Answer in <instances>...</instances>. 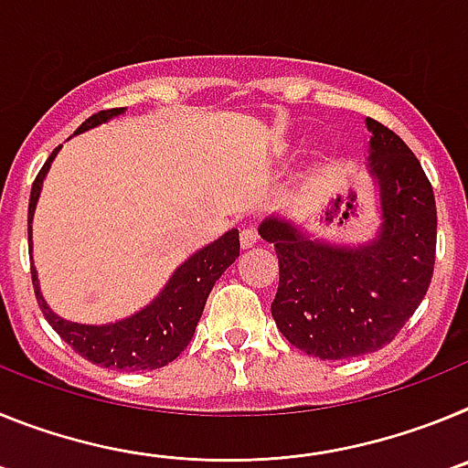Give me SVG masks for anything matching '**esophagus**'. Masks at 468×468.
Instances as JSON below:
<instances>
[{"instance_id": "obj_1", "label": "esophagus", "mask_w": 468, "mask_h": 468, "mask_svg": "<svg viewBox=\"0 0 468 468\" xmlns=\"http://www.w3.org/2000/svg\"><path fill=\"white\" fill-rule=\"evenodd\" d=\"M258 243V231L253 227H243L241 229V246L243 248H253Z\"/></svg>"}]
</instances>
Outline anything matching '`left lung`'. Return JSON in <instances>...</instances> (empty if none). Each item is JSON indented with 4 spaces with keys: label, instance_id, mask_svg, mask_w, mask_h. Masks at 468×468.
<instances>
[{
    "label": "left lung",
    "instance_id": "8db88e82",
    "mask_svg": "<svg viewBox=\"0 0 468 468\" xmlns=\"http://www.w3.org/2000/svg\"><path fill=\"white\" fill-rule=\"evenodd\" d=\"M367 171L379 189L382 225L370 243L349 248L307 237L279 215L260 237L274 243L276 328L297 349L324 361L382 349L424 300L436 260V198L410 147L375 119Z\"/></svg>",
    "mask_w": 468,
    "mask_h": 468
}]
</instances>
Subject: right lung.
<instances>
[{
  "instance_id": "1",
  "label": "right lung",
  "mask_w": 468,
  "mask_h": 468,
  "mask_svg": "<svg viewBox=\"0 0 468 468\" xmlns=\"http://www.w3.org/2000/svg\"><path fill=\"white\" fill-rule=\"evenodd\" d=\"M119 114H123V107L98 112V114L86 119L74 131V135L84 133L89 128L101 126L107 119L119 117ZM58 150L60 147L51 152V156L41 166L39 176L32 183L30 208H27V241H30V248L32 218H35L37 198H39L41 183H44V177H47ZM239 248H241L239 229H229L218 241L208 243L206 248L197 250L192 258L185 260L173 271L168 283L164 285V291L147 307L140 309L133 316L122 318L117 324L107 325L72 324L68 318L53 314L47 300L41 297L35 264H32V285H35L37 302H39V309L48 321V325L86 361L101 367L126 370V373L128 370L131 373L133 370H156V367H164L171 361H176L185 351V346L189 345L215 281L220 279L227 267L239 258Z\"/></svg>"
}]
</instances>
